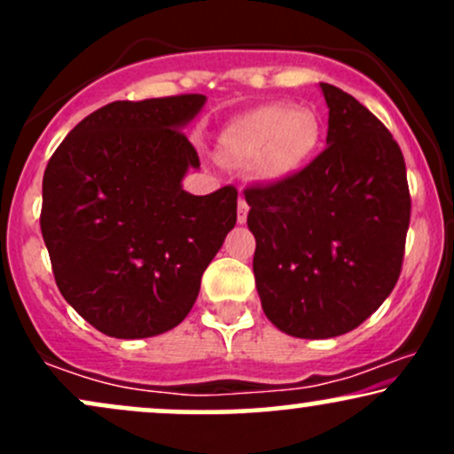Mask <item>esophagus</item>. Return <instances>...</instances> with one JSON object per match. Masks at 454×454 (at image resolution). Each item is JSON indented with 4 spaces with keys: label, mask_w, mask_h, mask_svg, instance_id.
<instances>
[{
    "label": "esophagus",
    "mask_w": 454,
    "mask_h": 454,
    "mask_svg": "<svg viewBox=\"0 0 454 454\" xmlns=\"http://www.w3.org/2000/svg\"><path fill=\"white\" fill-rule=\"evenodd\" d=\"M247 211H249L247 202H245V198L241 196V198H239V209H237L239 223H245V220H247Z\"/></svg>",
    "instance_id": "esophagus-1"
}]
</instances>
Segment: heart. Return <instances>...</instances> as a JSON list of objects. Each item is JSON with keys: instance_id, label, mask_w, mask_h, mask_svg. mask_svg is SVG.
I'll use <instances>...</instances> for the list:
<instances>
[{"instance_id": "obj_1", "label": "heart", "mask_w": 454, "mask_h": 454, "mask_svg": "<svg viewBox=\"0 0 454 454\" xmlns=\"http://www.w3.org/2000/svg\"><path fill=\"white\" fill-rule=\"evenodd\" d=\"M322 138L316 113L290 104H262L228 121L220 137L226 158L239 164H256L269 179H281L303 170L314 160Z\"/></svg>"}]
</instances>
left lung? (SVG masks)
<instances>
[{
    "label": "left lung",
    "mask_w": 454,
    "mask_h": 454,
    "mask_svg": "<svg viewBox=\"0 0 454 454\" xmlns=\"http://www.w3.org/2000/svg\"><path fill=\"white\" fill-rule=\"evenodd\" d=\"M328 147L299 173L247 187L264 314L301 340L363 325L397 284L410 226L405 161L387 126L322 82Z\"/></svg>",
    "instance_id": "left-lung-1"
}]
</instances>
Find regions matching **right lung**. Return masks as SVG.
<instances>
[{
	"mask_svg": "<svg viewBox=\"0 0 454 454\" xmlns=\"http://www.w3.org/2000/svg\"><path fill=\"white\" fill-rule=\"evenodd\" d=\"M200 93L119 100L87 114L51 155L40 228L57 288L117 340L170 331L237 223V187H181L200 160L184 128Z\"/></svg>",
	"mask_w": 454,
	"mask_h": 454,
	"instance_id": "add662e5",
	"label": "right lung"
}]
</instances>
